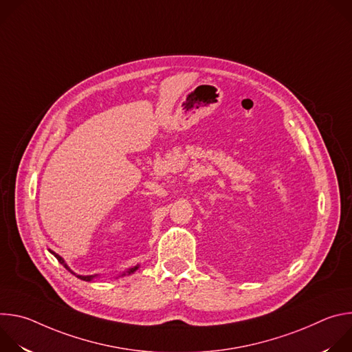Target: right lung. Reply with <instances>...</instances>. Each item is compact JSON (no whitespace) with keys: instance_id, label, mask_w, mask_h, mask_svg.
Here are the masks:
<instances>
[{"instance_id":"add662e5","label":"right lung","mask_w":352,"mask_h":352,"mask_svg":"<svg viewBox=\"0 0 352 352\" xmlns=\"http://www.w3.org/2000/svg\"><path fill=\"white\" fill-rule=\"evenodd\" d=\"M50 250V254H53L54 256H56V259L68 270V272H71L72 274H75L78 278H80V280H83V281H93L94 278H97V277H100V274H91V276H82V274H76V273H74L72 270H71V267L65 263V261H64V258H61L58 254H56V252H53L52 249H48ZM139 269V265H136V266H133V267H131V269H128L126 272H124L121 276H118V277H122V276H126V274H132V273H135L136 270Z\"/></svg>"}]
</instances>
